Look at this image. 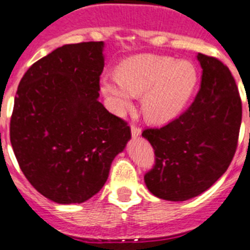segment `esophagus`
I'll return each instance as SVG.
<instances>
[{"label": "esophagus", "instance_id": "esophagus-1", "mask_svg": "<svg viewBox=\"0 0 250 250\" xmlns=\"http://www.w3.org/2000/svg\"><path fill=\"white\" fill-rule=\"evenodd\" d=\"M131 135L132 138H138L141 135V129L140 127L135 126V125H131Z\"/></svg>", "mask_w": 250, "mask_h": 250}]
</instances>
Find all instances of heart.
Returning a JSON list of instances; mask_svg holds the SVG:
<instances>
[{
  "label": "heart",
  "instance_id": "heart-1",
  "mask_svg": "<svg viewBox=\"0 0 250 250\" xmlns=\"http://www.w3.org/2000/svg\"><path fill=\"white\" fill-rule=\"evenodd\" d=\"M198 71L189 61L156 55H138L125 60L119 74H105L101 91L109 107L123 115L143 94L141 107L152 123L174 120L184 111L198 85Z\"/></svg>",
  "mask_w": 250,
  "mask_h": 250
}]
</instances>
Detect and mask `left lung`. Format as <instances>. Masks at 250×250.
Here are the masks:
<instances>
[{
	"label": "left lung",
	"mask_w": 250,
	"mask_h": 250,
	"mask_svg": "<svg viewBox=\"0 0 250 250\" xmlns=\"http://www.w3.org/2000/svg\"><path fill=\"white\" fill-rule=\"evenodd\" d=\"M199 92L190 107L143 136L155 151V165L145 174L150 193L184 202L208 190L227 171L237 150L242 101L229 68L215 57L198 54Z\"/></svg>",
	"instance_id": "1"
}]
</instances>
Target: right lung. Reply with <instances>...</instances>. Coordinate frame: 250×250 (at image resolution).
Instances as JSON below:
<instances>
[{
    "label": "right lung",
    "mask_w": 250,
    "mask_h": 250,
    "mask_svg": "<svg viewBox=\"0 0 250 250\" xmlns=\"http://www.w3.org/2000/svg\"><path fill=\"white\" fill-rule=\"evenodd\" d=\"M104 42L63 45L20 81L10 139L22 173L59 204L86 202L107 180L131 132L99 101Z\"/></svg>",
    "instance_id": "add662e5"
}]
</instances>
